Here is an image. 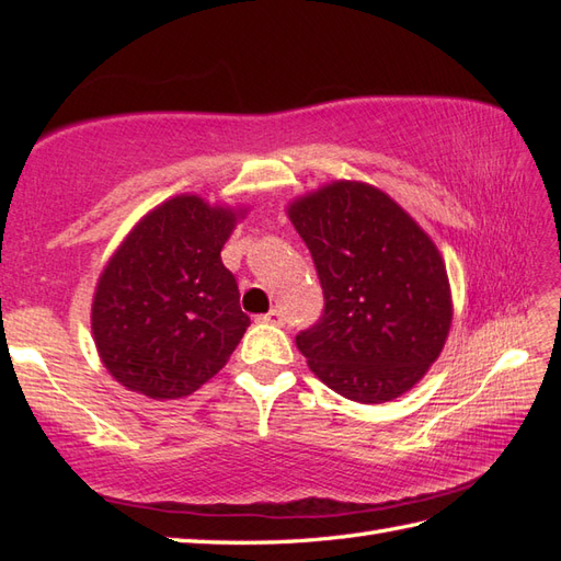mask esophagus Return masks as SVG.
<instances>
[{
	"label": "esophagus",
	"mask_w": 561,
	"mask_h": 561,
	"mask_svg": "<svg viewBox=\"0 0 561 561\" xmlns=\"http://www.w3.org/2000/svg\"><path fill=\"white\" fill-rule=\"evenodd\" d=\"M260 320H262V323H267V325H284V316H282V311H277V308H272L270 313L260 316Z\"/></svg>",
	"instance_id": "1"
}]
</instances>
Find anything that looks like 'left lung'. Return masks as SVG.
Here are the masks:
<instances>
[{
    "label": "left lung",
    "instance_id": "left-lung-1",
    "mask_svg": "<svg viewBox=\"0 0 561 561\" xmlns=\"http://www.w3.org/2000/svg\"><path fill=\"white\" fill-rule=\"evenodd\" d=\"M287 214L325 296L323 318L296 335L308 368L354 402L400 398L438 359L453 320L432 236L362 181H332L289 202Z\"/></svg>",
    "mask_w": 561,
    "mask_h": 561
}]
</instances>
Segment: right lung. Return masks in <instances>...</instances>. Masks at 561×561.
<instances>
[{
  "label": "right lung",
  "mask_w": 561,
  "mask_h": 561,
  "mask_svg": "<svg viewBox=\"0 0 561 561\" xmlns=\"http://www.w3.org/2000/svg\"><path fill=\"white\" fill-rule=\"evenodd\" d=\"M245 207L175 195L141 217L96 284L91 332L127 390L178 400L229 362L250 325L221 248Z\"/></svg>",
  "instance_id": "right-lung-1"
}]
</instances>
